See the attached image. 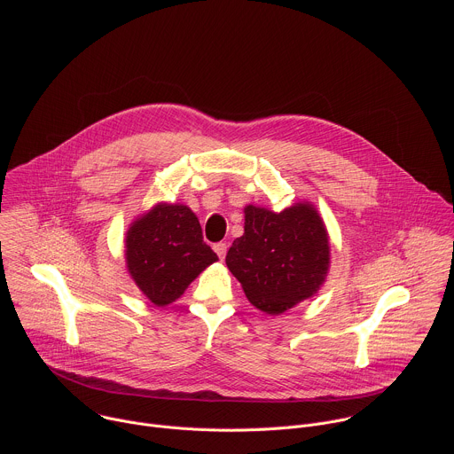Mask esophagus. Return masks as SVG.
Segmentation results:
<instances>
[{"mask_svg":"<svg viewBox=\"0 0 454 454\" xmlns=\"http://www.w3.org/2000/svg\"><path fill=\"white\" fill-rule=\"evenodd\" d=\"M214 251L217 253V256L223 261V258L226 256V251H228V244H226V242H217V244L214 246Z\"/></svg>","mask_w":454,"mask_h":454,"instance_id":"34e87169","label":"esophagus"}]
</instances>
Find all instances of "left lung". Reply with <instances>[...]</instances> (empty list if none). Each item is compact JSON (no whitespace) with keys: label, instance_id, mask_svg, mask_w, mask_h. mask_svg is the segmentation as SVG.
<instances>
[{"label":"left lung","instance_id":"1","mask_svg":"<svg viewBox=\"0 0 454 454\" xmlns=\"http://www.w3.org/2000/svg\"><path fill=\"white\" fill-rule=\"evenodd\" d=\"M226 266L251 305L278 316L312 298L331 270V237L309 201L273 212L244 207V233L226 254Z\"/></svg>","mask_w":454,"mask_h":454}]
</instances>
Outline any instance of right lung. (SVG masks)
<instances>
[{
    "label": "right lung",
    "mask_w": 454,
    "mask_h": 454,
    "mask_svg": "<svg viewBox=\"0 0 454 454\" xmlns=\"http://www.w3.org/2000/svg\"><path fill=\"white\" fill-rule=\"evenodd\" d=\"M125 268L156 307L181 298L217 254L203 240L198 215L181 203H156L125 231Z\"/></svg>",
    "instance_id": "right-lung-1"
}]
</instances>
